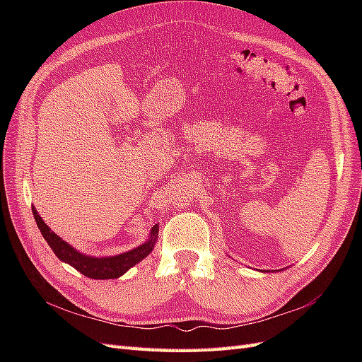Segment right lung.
Wrapping results in <instances>:
<instances>
[{
  "label": "right lung",
  "mask_w": 362,
  "mask_h": 362,
  "mask_svg": "<svg viewBox=\"0 0 362 362\" xmlns=\"http://www.w3.org/2000/svg\"><path fill=\"white\" fill-rule=\"evenodd\" d=\"M31 211L36 218L37 228L40 229V233L43 238L47 240L49 247L54 250V254H56L62 261L68 262V264H71L74 269L83 273L84 276L92 278V279H113V278L122 276L128 269L136 266L139 261L146 258L151 254L152 249H154L157 234H158V225H154L151 233V238L148 242L133 250L125 252V254H120L116 257H107V258L86 257L80 254V252H76L66 242H63L57 234H54L48 228V225H45V222L42 221V217L37 214L35 206L31 208Z\"/></svg>",
  "instance_id": "obj_1"
}]
</instances>
